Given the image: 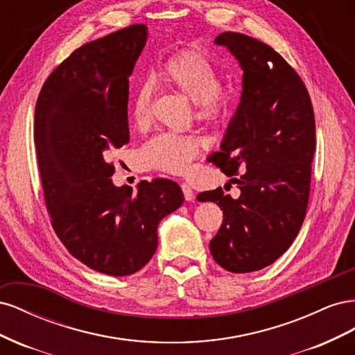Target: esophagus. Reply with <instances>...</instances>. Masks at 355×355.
I'll return each mask as SVG.
<instances>
[{"mask_svg":"<svg viewBox=\"0 0 355 355\" xmlns=\"http://www.w3.org/2000/svg\"><path fill=\"white\" fill-rule=\"evenodd\" d=\"M182 192H184V197L187 201H194L196 196H194V191L191 189V187L188 184H182Z\"/></svg>","mask_w":355,"mask_h":355,"instance_id":"34e87169","label":"esophagus"}]
</instances>
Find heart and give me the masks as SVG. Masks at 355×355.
I'll use <instances>...</instances> for the list:
<instances>
[{"label":"heart","mask_w":355,"mask_h":355,"mask_svg":"<svg viewBox=\"0 0 355 355\" xmlns=\"http://www.w3.org/2000/svg\"><path fill=\"white\" fill-rule=\"evenodd\" d=\"M158 77L170 87L184 93L196 103L198 121L216 124L227 116L237 99L231 85H222L218 67L200 51L185 50L171 56ZM151 81H141L132 99V121L136 128H146L153 121ZM202 146V137L196 133H158L141 148L139 161L145 168L167 175H185Z\"/></svg>","instance_id":"obj_1"}]
</instances>
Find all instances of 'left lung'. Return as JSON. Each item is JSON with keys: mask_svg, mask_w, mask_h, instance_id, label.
<instances>
[{"mask_svg": "<svg viewBox=\"0 0 355 355\" xmlns=\"http://www.w3.org/2000/svg\"><path fill=\"white\" fill-rule=\"evenodd\" d=\"M214 42L240 62L243 93L210 163L240 188V197L222 188L201 192L223 222L210 241L213 259L223 270L244 274L280 257L302 227L315 151V120L308 90L297 72L265 42L239 32H223Z\"/></svg>", "mask_w": 355, "mask_h": 355, "instance_id": "obj_1", "label": "left lung"}]
</instances>
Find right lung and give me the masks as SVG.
Returning a JSON list of instances; mask_svg holds the SVG:
<instances>
[{"instance_id":"right-lung-1","label":"right lung","mask_w":355,"mask_h":355,"mask_svg":"<svg viewBox=\"0 0 355 355\" xmlns=\"http://www.w3.org/2000/svg\"><path fill=\"white\" fill-rule=\"evenodd\" d=\"M130 25L71 53L53 71L35 106V148L53 230L68 252L114 277L137 272L157 250V227L184 202L176 182L112 184V149L128 144V77L145 47Z\"/></svg>"}]
</instances>
